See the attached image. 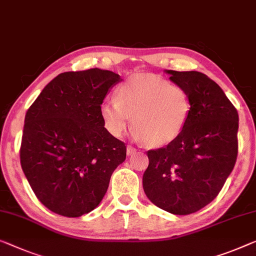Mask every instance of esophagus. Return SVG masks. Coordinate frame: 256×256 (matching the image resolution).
Listing matches in <instances>:
<instances>
[{"mask_svg":"<svg viewBox=\"0 0 256 256\" xmlns=\"http://www.w3.org/2000/svg\"><path fill=\"white\" fill-rule=\"evenodd\" d=\"M136 152V148H133L132 146H130V144H128V147H126V154H128V155H132V154H134Z\"/></svg>","mask_w":256,"mask_h":256,"instance_id":"obj_1","label":"esophagus"}]
</instances>
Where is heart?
Returning a JSON list of instances; mask_svg holds the SVG:
<instances>
[{
	"label": "heart",
	"mask_w": 256,
	"mask_h": 256,
	"mask_svg": "<svg viewBox=\"0 0 256 256\" xmlns=\"http://www.w3.org/2000/svg\"><path fill=\"white\" fill-rule=\"evenodd\" d=\"M190 104L188 90L182 86L144 74L122 84L117 98L106 100L100 112L106 130L116 138L124 136L132 122L133 138L150 147H162L184 131Z\"/></svg>",
	"instance_id": "b5f03b06"
}]
</instances>
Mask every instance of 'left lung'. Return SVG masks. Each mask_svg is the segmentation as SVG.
Segmentation results:
<instances>
[{
  "label": "left lung",
  "mask_w": 256,
  "mask_h": 256,
  "mask_svg": "<svg viewBox=\"0 0 256 256\" xmlns=\"http://www.w3.org/2000/svg\"><path fill=\"white\" fill-rule=\"evenodd\" d=\"M188 90L190 114L178 138L148 150L142 176L148 199L174 215H188L215 199L238 154V112L223 90L198 71L164 70Z\"/></svg>",
  "instance_id": "8db88e82"
}]
</instances>
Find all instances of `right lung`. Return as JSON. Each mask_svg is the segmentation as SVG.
<instances>
[{"label":"right lung","mask_w":256,"mask_h":256,"mask_svg":"<svg viewBox=\"0 0 256 256\" xmlns=\"http://www.w3.org/2000/svg\"><path fill=\"white\" fill-rule=\"evenodd\" d=\"M122 80L98 68L64 72L46 85L26 112L22 169L52 212L79 217L96 208L114 170L126 158L125 144L104 128L100 112Z\"/></svg>","instance_id":"1"}]
</instances>
